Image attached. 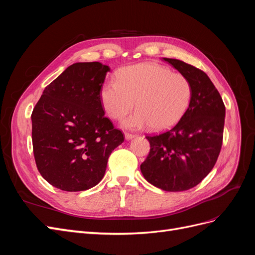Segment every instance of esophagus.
Masks as SVG:
<instances>
[{
	"label": "esophagus",
	"mask_w": 255,
	"mask_h": 255,
	"mask_svg": "<svg viewBox=\"0 0 255 255\" xmlns=\"http://www.w3.org/2000/svg\"><path fill=\"white\" fill-rule=\"evenodd\" d=\"M135 136H136V135H134V134H130V133H125V137H126V139H127V140L133 139V138H134Z\"/></svg>",
	"instance_id": "esophagus-1"
}]
</instances>
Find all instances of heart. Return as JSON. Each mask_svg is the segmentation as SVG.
Returning <instances> with one entry per match:
<instances>
[{
    "instance_id": "obj_1",
    "label": "heart",
    "mask_w": 255,
    "mask_h": 255,
    "mask_svg": "<svg viewBox=\"0 0 255 255\" xmlns=\"http://www.w3.org/2000/svg\"><path fill=\"white\" fill-rule=\"evenodd\" d=\"M116 81L103 85L100 99L107 116L115 120L127 116L136 102L138 111L122 122L130 129L150 126L153 130H164L175 126L189 109L194 92L186 76L153 63L122 68Z\"/></svg>"
}]
</instances>
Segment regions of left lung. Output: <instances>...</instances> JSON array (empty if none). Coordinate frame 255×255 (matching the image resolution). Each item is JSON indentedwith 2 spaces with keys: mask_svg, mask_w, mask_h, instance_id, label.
I'll use <instances>...</instances> for the list:
<instances>
[{
  "mask_svg": "<svg viewBox=\"0 0 255 255\" xmlns=\"http://www.w3.org/2000/svg\"><path fill=\"white\" fill-rule=\"evenodd\" d=\"M164 60L186 76L194 92L189 109L174 128L163 134L145 136L151 149L140 170L155 187L184 191L197 186L217 161L226 106L205 72L179 59Z\"/></svg>",
  "mask_w": 255,
  "mask_h": 255,
  "instance_id": "left-lung-1",
  "label": "left lung"
}]
</instances>
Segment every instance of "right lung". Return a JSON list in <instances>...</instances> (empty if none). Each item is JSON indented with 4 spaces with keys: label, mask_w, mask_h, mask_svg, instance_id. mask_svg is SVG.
Listing matches in <instances>:
<instances>
[{
    "label": "right lung",
    "mask_w": 255,
    "mask_h": 255,
    "mask_svg": "<svg viewBox=\"0 0 255 255\" xmlns=\"http://www.w3.org/2000/svg\"><path fill=\"white\" fill-rule=\"evenodd\" d=\"M109 66L75 63L44 88L32 113L35 161L43 179L65 191L103 179L107 160L125 140L100 99Z\"/></svg>",
    "instance_id": "obj_1"
}]
</instances>
